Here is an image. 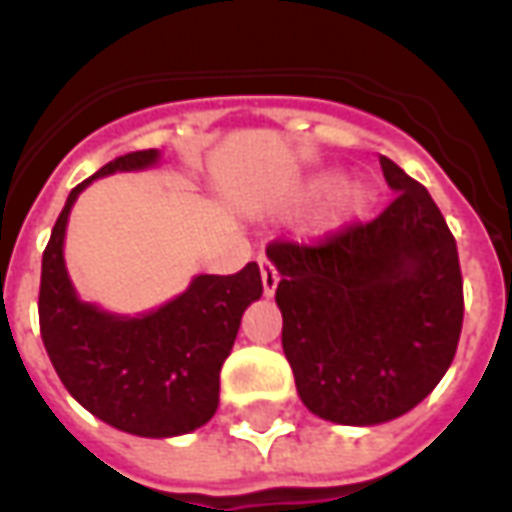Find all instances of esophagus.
<instances>
[{"mask_svg": "<svg viewBox=\"0 0 512 512\" xmlns=\"http://www.w3.org/2000/svg\"><path fill=\"white\" fill-rule=\"evenodd\" d=\"M257 263H260V279H263V293H266L268 299H271V296L277 293V285H279L277 268L268 263V257H260Z\"/></svg>", "mask_w": 512, "mask_h": 512, "instance_id": "obj_1", "label": "esophagus"}]
</instances>
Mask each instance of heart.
I'll return each mask as SVG.
<instances>
[{"label":"heart","instance_id":"b5f03b06","mask_svg":"<svg viewBox=\"0 0 512 512\" xmlns=\"http://www.w3.org/2000/svg\"><path fill=\"white\" fill-rule=\"evenodd\" d=\"M334 179H337V172H318L307 183V194H321L326 188L330 189L312 216V230L318 235L340 233L359 219H365L370 208L376 205V186L367 183L365 178H343L337 184L333 183Z\"/></svg>","mask_w":512,"mask_h":512}]
</instances>
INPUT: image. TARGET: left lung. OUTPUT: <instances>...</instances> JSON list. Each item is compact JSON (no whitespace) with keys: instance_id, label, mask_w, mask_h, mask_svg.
I'll list each match as a JSON object with an SVG mask.
<instances>
[{"instance_id":"1","label":"left lung","mask_w":512,"mask_h":512,"mask_svg":"<svg viewBox=\"0 0 512 512\" xmlns=\"http://www.w3.org/2000/svg\"><path fill=\"white\" fill-rule=\"evenodd\" d=\"M395 202L321 246L271 244L282 348L315 417L370 428L436 389L458 348V246L425 186L381 156Z\"/></svg>"}]
</instances>
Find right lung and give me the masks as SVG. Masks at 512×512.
Segmentation results:
<instances>
[{
  "label": "right lung",
  "mask_w": 512,
  "mask_h": 512,
  "mask_svg": "<svg viewBox=\"0 0 512 512\" xmlns=\"http://www.w3.org/2000/svg\"><path fill=\"white\" fill-rule=\"evenodd\" d=\"M158 161V150L126 153L68 194L43 252L38 312L46 354L73 400L123 433L172 439L216 414L219 373L246 307L263 296V279L257 263L230 277L197 274L175 299L136 315L104 310L76 293L65 266L73 202L93 180Z\"/></svg>",
  "instance_id": "right-lung-1"
}]
</instances>
